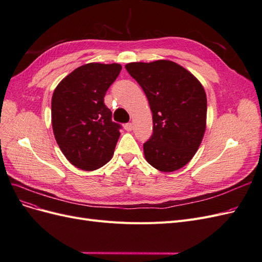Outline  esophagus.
Instances as JSON below:
<instances>
[{"label":"esophagus","mask_w":262,"mask_h":262,"mask_svg":"<svg viewBox=\"0 0 262 262\" xmlns=\"http://www.w3.org/2000/svg\"><path fill=\"white\" fill-rule=\"evenodd\" d=\"M124 130L125 131H132V129H133V124L132 123H126V124H124Z\"/></svg>","instance_id":"esophagus-1"}]
</instances>
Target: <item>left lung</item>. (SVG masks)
<instances>
[{
    "label": "left lung",
    "instance_id": "8db88e82",
    "mask_svg": "<svg viewBox=\"0 0 262 262\" xmlns=\"http://www.w3.org/2000/svg\"><path fill=\"white\" fill-rule=\"evenodd\" d=\"M145 93L153 115V134L143 144L154 168L171 172L184 167L199 148L207 128V95L200 81L169 60L125 66Z\"/></svg>",
    "mask_w": 262,
    "mask_h": 262
}]
</instances>
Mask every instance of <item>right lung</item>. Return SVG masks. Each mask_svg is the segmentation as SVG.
<instances>
[{"mask_svg":"<svg viewBox=\"0 0 262 262\" xmlns=\"http://www.w3.org/2000/svg\"><path fill=\"white\" fill-rule=\"evenodd\" d=\"M121 69L118 63H87L67 75L53 92L54 138L67 160L77 168L98 169L114 155L120 124L112 120L104 97Z\"/></svg>","mask_w":262,"mask_h":262,"instance_id":"right-lung-1","label":"right lung"}]
</instances>
